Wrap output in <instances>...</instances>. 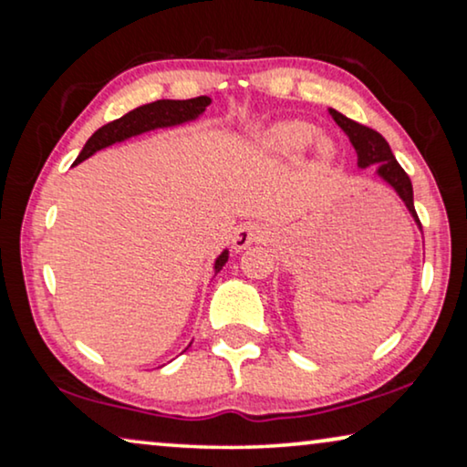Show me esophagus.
Returning <instances> with one entry per match:
<instances>
[{"label": "esophagus", "mask_w": 467, "mask_h": 467, "mask_svg": "<svg viewBox=\"0 0 467 467\" xmlns=\"http://www.w3.org/2000/svg\"><path fill=\"white\" fill-rule=\"evenodd\" d=\"M267 235L265 227L259 225V223H244V225H240L235 229L234 234V251L235 253H242L244 248H248L254 242H261Z\"/></svg>", "instance_id": "1"}]
</instances>
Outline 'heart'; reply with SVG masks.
<instances>
[{
  "label": "heart",
  "instance_id": "1",
  "mask_svg": "<svg viewBox=\"0 0 467 467\" xmlns=\"http://www.w3.org/2000/svg\"><path fill=\"white\" fill-rule=\"evenodd\" d=\"M317 136V130L302 120H286L278 123L264 131L259 138V149L272 157H293L299 150H304ZM334 155V146L327 140H318L317 142V157L321 161H329Z\"/></svg>",
  "mask_w": 467,
  "mask_h": 467
}]
</instances>
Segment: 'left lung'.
I'll return each instance as SVG.
<instances>
[{"label": "left lung", "instance_id": "obj_1", "mask_svg": "<svg viewBox=\"0 0 467 467\" xmlns=\"http://www.w3.org/2000/svg\"><path fill=\"white\" fill-rule=\"evenodd\" d=\"M329 114H331V119H334L337 123V127H340V130L347 133L350 144L355 146L357 165H359V168H368V165H379L376 174H379L382 181H385L389 187H391L395 193L400 195V200L406 203L408 213L412 214L414 223H417V225L420 227L417 210H414L412 182H410V178H408L406 171L401 170L398 159L393 157V152H391V149H389L387 140L382 138L379 131L369 130V127L361 125V123H355V120L344 117V114H340L337 110H331V108H329Z\"/></svg>", "mask_w": 467, "mask_h": 467}]
</instances>
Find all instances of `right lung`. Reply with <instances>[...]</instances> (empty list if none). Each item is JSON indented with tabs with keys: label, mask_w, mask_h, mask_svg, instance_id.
Listing matches in <instances>:
<instances>
[{
	"label": "right lung",
	"mask_w": 467,
	"mask_h": 467,
	"mask_svg": "<svg viewBox=\"0 0 467 467\" xmlns=\"http://www.w3.org/2000/svg\"><path fill=\"white\" fill-rule=\"evenodd\" d=\"M210 101L213 99L206 98V95H202V98H193V99H157L152 101V104L140 106L136 110L127 112L125 117L99 127V130L87 140L85 149L80 150L76 163L85 161V159L95 155V152L101 149H106V146L123 142V140L131 136H140V133L144 131L161 130V127H174V125L189 123V120H195L210 106ZM227 259H229V251H223L219 257H216L214 274L223 270V265L227 264Z\"/></svg>",
	"instance_id": "obj_1"
}]
</instances>
